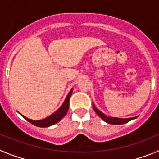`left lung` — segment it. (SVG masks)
I'll return each instance as SVG.
<instances>
[{"instance_id":"1","label":"left lung","mask_w":159,"mask_h":159,"mask_svg":"<svg viewBox=\"0 0 159 159\" xmlns=\"http://www.w3.org/2000/svg\"><path fill=\"white\" fill-rule=\"evenodd\" d=\"M93 109L94 111H96V113L103 120L105 121V122L110 124H116V125H118V124H126V123L129 122V121L131 120H134V119L137 118V116L132 117V118H127V119L117 118V117H108L107 116L104 115L103 112H101L100 110L97 109V108L95 107V105H94L93 103Z\"/></svg>"}]
</instances>
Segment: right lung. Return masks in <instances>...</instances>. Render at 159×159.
<instances>
[{
	"label": "right lung",
	"instance_id": "obj_1",
	"mask_svg": "<svg viewBox=\"0 0 159 159\" xmlns=\"http://www.w3.org/2000/svg\"><path fill=\"white\" fill-rule=\"evenodd\" d=\"M73 89L70 91V93L67 95L65 101L63 102V104H62V106L60 107L56 111H55L54 113L51 114V116H49L47 118L43 119V120H32L31 119H28L27 117L24 116L26 120H28V122L32 124L33 125L36 126V127H39V128H47V127H50L51 125H54L56 123H58V121H60L66 116V114L67 113L68 109H69V105H70V96L72 94Z\"/></svg>",
	"mask_w": 159,
	"mask_h": 159
}]
</instances>
